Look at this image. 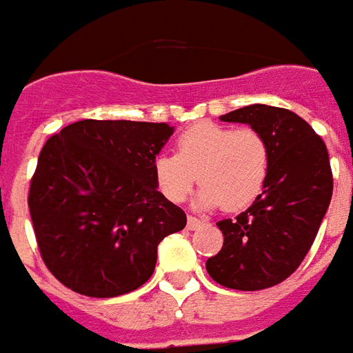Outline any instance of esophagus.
Listing matches in <instances>:
<instances>
[{
  "label": "esophagus",
  "mask_w": 353,
  "mask_h": 353,
  "mask_svg": "<svg viewBox=\"0 0 353 353\" xmlns=\"http://www.w3.org/2000/svg\"><path fill=\"white\" fill-rule=\"evenodd\" d=\"M201 224H203V221H201V219H196V216H192V214H190L188 221H186V226H188V230H197L199 226H201Z\"/></svg>",
  "instance_id": "obj_1"
}]
</instances>
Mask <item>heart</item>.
Here are the masks:
<instances>
[{
	"label": "heart",
	"mask_w": 353,
	"mask_h": 353,
	"mask_svg": "<svg viewBox=\"0 0 353 353\" xmlns=\"http://www.w3.org/2000/svg\"><path fill=\"white\" fill-rule=\"evenodd\" d=\"M268 169L270 148L261 132L211 121L182 132L176 156L159 154L154 159L157 188L169 201H184L197 179L203 184L197 192V205L203 209L222 205L226 211H239L261 196Z\"/></svg>",
	"instance_id": "1"
}]
</instances>
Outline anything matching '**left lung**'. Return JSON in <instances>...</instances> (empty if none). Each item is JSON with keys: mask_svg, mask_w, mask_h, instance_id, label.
<instances>
[{"mask_svg": "<svg viewBox=\"0 0 353 353\" xmlns=\"http://www.w3.org/2000/svg\"><path fill=\"white\" fill-rule=\"evenodd\" d=\"M221 119L261 132L270 169L254 203L216 222L224 245L205 266L228 289L261 291L291 276L316 239L332 196L329 154L321 137L291 110L252 104Z\"/></svg>", "mask_w": 353, "mask_h": 353, "instance_id": "1", "label": "left lung"}]
</instances>
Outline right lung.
I'll return each instance as SVG.
<instances>
[{"instance_id":"add662e5","label":"right lung","mask_w":353,"mask_h":353,"mask_svg":"<svg viewBox=\"0 0 353 353\" xmlns=\"http://www.w3.org/2000/svg\"><path fill=\"white\" fill-rule=\"evenodd\" d=\"M167 123L83 119L45 142L28 207L45 266L72 291L112 299L154 274L157 245L186 214L157 190Z\"/></svg>"}]
</instances>
